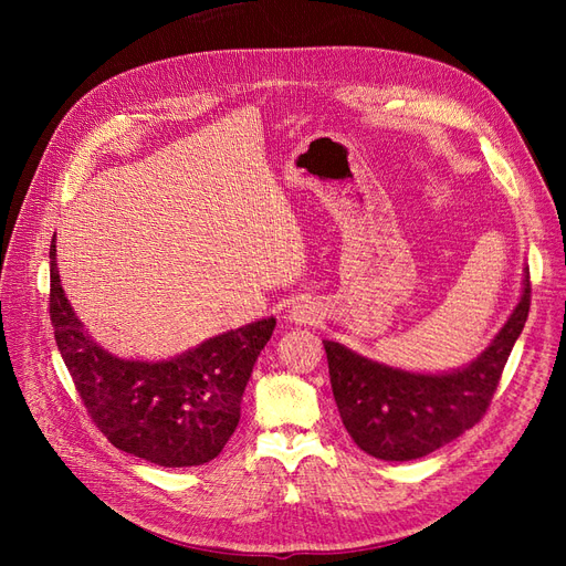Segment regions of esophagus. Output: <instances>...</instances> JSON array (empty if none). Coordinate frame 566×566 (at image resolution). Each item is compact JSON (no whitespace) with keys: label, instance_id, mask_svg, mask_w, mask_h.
I'll use <instances>...</instances> for the list:
<instances>
[{"label":"esophagus","instance_id":"esophagus-1","mask_svg":"<svg viewBox=\"0 0 566 566\" xmlns=\"http://www.w3.org/2000/svg\"><path fill=\"white\" fill-rule=\"evenodd\" d=\"M287 318H290V323H295V325H314V323H321L323 312H321V306L316 302L302 300V302L293 304V310L287 312Z\"/></svg>","mask_w":566,"mask_h":566}]
</instances>
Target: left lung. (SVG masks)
<instances>
[{"mask_svg": "<svg viewBox=\"0 0 566 566\" xmlns=\"http://www.w3.org/2000/svg\"><path fill=\"white\" fill-rule=\"evenodd\" d=\"M531 283L491 345L474 361L447 373H413L385 366L333 339L328 354L333 397L356 447L380 460H416L470 430L486 413L507 356L528 316Z\"/></svg>", "mask_w": 566, "mask_h": 566, "instance_id": "1", "label": "left lung"}]
</instances>
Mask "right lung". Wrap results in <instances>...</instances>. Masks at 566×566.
<instances>
[{"label":"right lung","mask_w":566,"mask_h":566,"mask_svg":"<svg viewBox=\"0 0 566 566\" xmlns=\"http://www.w3.org/2000/svg\"><path fill=\"white\" fill-rule=\"evenodd\" d=\"M49 314L84 408L115 449L160 468H193L227 447L241 420L254 361L276 318H260L165 361L119 358L84 328L67 302L56 238L49 248Z\"/></svg>","instance_id":"1"}]
</instances>
